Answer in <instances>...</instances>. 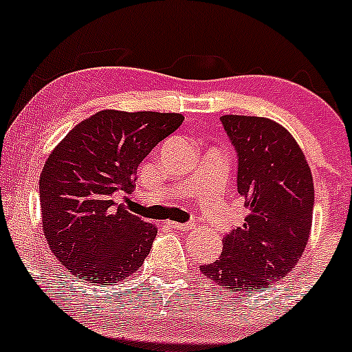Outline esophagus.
I'll list each match as a JSON object with an SVG mask.
<instances>
[{"mask_svg":"<svg viewBox=\"0 0 352 352\" xmlns=\"http://www.w3.org/2000/svg\"><path fill=\"white\" fill-rule=\"evenodd\" d=\"M167 223V227H170L173 230H184V232H187V230L192 228V223H179V221H165Z\"/></svg>","mask_w":352,"mask_h":352,"instance_id":"34e87169","label":"esophagus"}]
</instances>
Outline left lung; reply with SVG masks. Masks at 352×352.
<instances>
[{"mask_svg":"<svg viewBox=\"0 0 352 352\" xmlns=\"http://www.w3.org/2000/svg\"><path fill=\"white\" fill-rule=\"evenodd\" d=\"M220 120L236 151V187L248 215L223 238L221 256L200 272L228 292L248 293L285 278L300 261L313 223V175L283 125L254 116Z\"/></svg>","mask_w":352,"mask_h":352,"instance_id":"left-lung-1","label":"left lung"}]
</instances>
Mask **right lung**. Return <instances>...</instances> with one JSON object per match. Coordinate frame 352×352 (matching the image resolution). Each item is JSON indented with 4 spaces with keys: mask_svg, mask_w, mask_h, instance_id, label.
I'll return each mask as SVG.
<instances>
[{
    "mask_svg": "<svg viewBox=\"0 0 352 352\" xmlns=\"http://www.w3.org/2000/svg\"><path fill=\"white\" fill-rule=\"evenodd\" d=\"M182 122L173 112L106 109L76 125L47 157L39 177L43 232L79 280L117 283L142 266L157 228L112 195L134 190L137 167Z\"/></svg>",
    "mask_w": 352,
    "mask_h": 352,
    "instance_id": "obj_1",
    "label": "right lung"
}]
</instances>
